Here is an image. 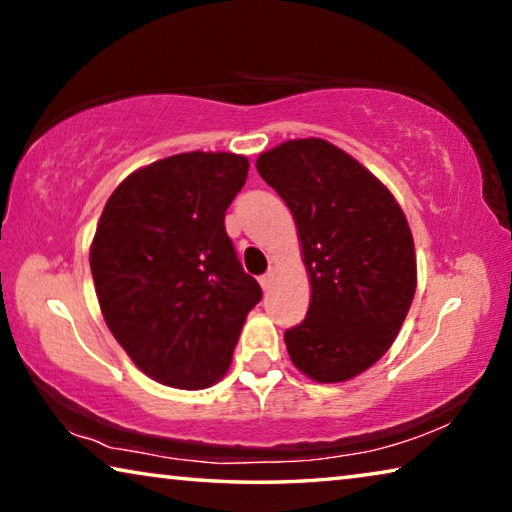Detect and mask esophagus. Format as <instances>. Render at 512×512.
I'll return each instance as SVG.
<instances>
[{"label":"esophagus","instance_id":"1","mask_svg":"<svg viewBox=\"0 0 512 512\" xmlns=\"http://www.w3.org/2000/svg\"><path fill=\"white\" fill-rule=\"evenodd\" d=\"M259 284H262V289H264V291H271V289H273V284H275V273H273V271H268L266 275L259 277Z\"/></svg>","mask_w":512,"mask_h":512}]
</instances>
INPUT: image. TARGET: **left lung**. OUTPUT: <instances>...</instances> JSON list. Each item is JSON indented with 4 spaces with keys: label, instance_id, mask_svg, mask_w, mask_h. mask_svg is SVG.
Segmentation results:
<instances>
[{
    "label": "left lung",
    "instance_id": "obj_1",
    "mask_svg": "<svg viewBox=\"0 0 512 512\" xmlns=\"http://www.w3.org/2000/svg\"><path fill=\"white\" fill-rule=\"evenodd\" d=\"M257 171L293 214L309 309L284 332L302 375L341 384L384 357L418 284L409 221L381 180L320 137L264 151Z\"/></svg>",
    "mask_w": 512,
    "mask_h": 512
}]
</instances>
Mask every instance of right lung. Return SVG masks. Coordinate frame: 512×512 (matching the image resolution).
Instances as JSON below:
<instances>
[{
	"label": "right lung",
	"instance_id": "obj_1",
	"mask_svg": "<svg viewBox=\"0 0 512 512\" xmlns=\"http://www.w3.org/2000/svg\"><path fill=\"white\" fill-rule=\"evenodd\" d=\"M248 167L237 153H178L126 176L103 207L90 246L101 314L158 384H216L262 300L223 223Z\"/></svg>",
	"mask_w": 512,
	"mask_h": 512
}]
</instances>
